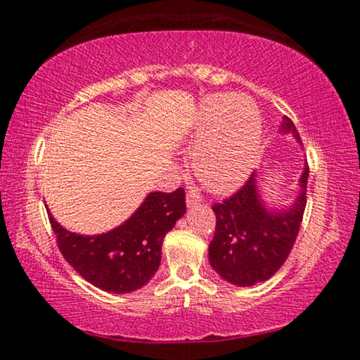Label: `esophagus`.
<instances>
[{
  "label": "esophagus",
  "mask_w": 360,
  "mask_h": 360,
  "mask_svg": "<svg viewBox=\"0 0 360 360\" xmlns=\"http://www.w3.org/2000/svg\"><path fill=\"white\" fill-rule=\"evenodd\" d=\"M186 203H187L188 208H193L195 205L200 203V195L195 192V191H191V192L187 193V197H186Z\"/></svg>",
  "instance_id": "obj_1"
}]
</instances>
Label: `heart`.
<instances>
[{"instance_id":"1","label":"heart","mask_w":360,"mask_h":360,"mask_svg":"<svg viewBox=\"0 0 360 360\" xmlns=\"http://www.w3.org/2000/svg\"><path fill=\"white\" fill-rule=\"evenodd\" d=\"M262 120L257 106L238 95L205 98L192 131L193 172L216 193L240 187L257 162Z\"/></svg>"}]
</instances>
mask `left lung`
Instances as JSON below:
<instances>
[{
  "mask_svg": "<svg viewBox=\"0 0 360 360\" xmlns=\"http://www.w3.org/2000/svg\"><path fill=\"white\" fill-rule=\"evenodd\" d=\"M281 133L300 135L289 117L283 119ZM308 167L298 179L297 198L285 208H271L262 198L255 173L238 192L216 203V233L210 243V264L225 281L249 288L264 283L281 268L290 254L307 205Z\"/></svg>",
  "mask_w": 360,
  "mask_h": 360,
  "instance_id": "obj_1",
  "label": "left lung"
}]
</instances>
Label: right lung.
<instances>
[{"label": "right lung", "instance_id": "right-lung-1", "mask_svg": "<svg viewBox=\"0 0 360 360\" xmlns=\"http://www.w3.org/2000/svg\"><path fill=\"white\" fill-rule=\"evenodd\" d=\"M49 221L66 262L85 281L105 292L129 294L150 281L160 266L163 238L186 214L184 188L150 192L119 227L100 235H79Z\"/></svg>", "mask_w": 360, "mask_h": 360}]
</instances>
